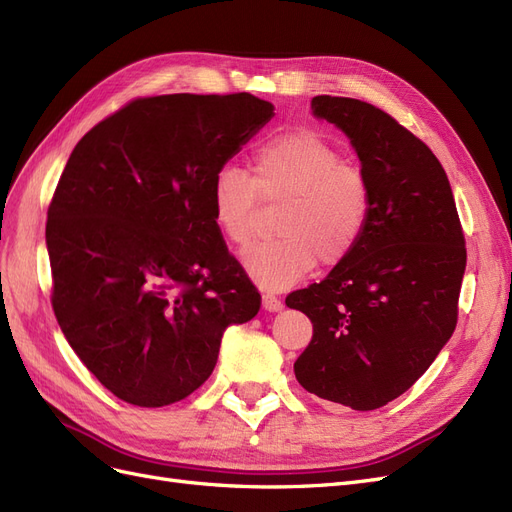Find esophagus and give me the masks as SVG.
Returning <instances> with one entry per match:
<instances>
[{"mask_svg":"<svg viewBox=\"0 0 512 512\" xmlns=\"http://www.w3.org/2000/svg\"><path fill=\"white\" fill-rule=\"evenodd\" d=\"M262 307H265L267 312H280L284 303H282V299H277L273 292H265L262 294Z\"/></svg>","mask_w":512,"mask_h":512,"instance_id":"esophagus-1","label":"esophagus"}]
</instances>
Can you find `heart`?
I'll use <instances>...</instances> for the list:
<instances>
[{
	"mask_svg": "<svg viewBox=\"0 0 512 512\" xmlns=\"http://www.w3.org/2000/svg\"><path fill=\"white\" fill-rule=\"evenodd\" d=\"M260 203L282 205L275 224L280 239L250 247L243 267L262 288L286 290L318 262L335 269L352 256L369 224L371 185L329 138L294 128L254 149L250 177L224 166L211 181V218L232 247L252 241Z\"/></svg>",
	"mask_w": 512,
	"mask_h": 512,
	"instance_id": "heart-1",
	"label": "heart"
}]
</instances>
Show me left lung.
Listing matches in <instances>:
<instances>
[{
  "instance_id": "8db88e82",
  "label": "left lung",
  "mask_w": 512,
  "mask_h": 512,
  "mask_svg": "<svg viewBox=\"0 0 512 512\" xmlns=\"http://www.w3.org/2000/svg\"><path fill=\"white\" fill-rule=\"evenodd\" d=\"M342 128L371 185L352 256L286 305L312 320L294 363L305 391L352 410L389 404L421 378L457 327L466 237L433 151L389 113L354 98H312Z\"/></svg>"
}]
</instances>
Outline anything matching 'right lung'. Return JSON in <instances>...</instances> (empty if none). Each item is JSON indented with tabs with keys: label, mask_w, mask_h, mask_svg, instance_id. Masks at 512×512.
Returning <instances> with one entry per match:
<instances>
[{
	"label": "right lung",
	"mask_w": 512,
	"mask_h": 512,
	"mask_svg": "<svg viewBox=\"0 0 512 512\" xmlns=\"http://www.w3.org/2000/svg\"><path fill=\"white\" fill-rule=\"evenodd\" d=\"M271 117L273 104L245 91L149 96L76 143L46 220L51 303L72 350L126 404L192 395L228 324L258 314L209 188Z\"/></svg>",
	"instance_id": "1"
}]
</instances>
